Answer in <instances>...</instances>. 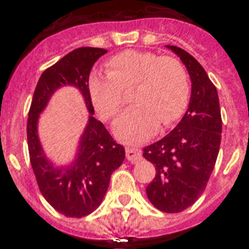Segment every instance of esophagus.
I'll return each mask as SVG.
<instances>
[{
	"label": "esophagus",
	"instance_id": "esophagus-1",
	"mask_svg": "<svg viewBox=\"0 0 249 249\" xmlns=\"http://www.w3.org/2000/svg\"><path fill=\"white\" fill-rule=\"evenodd\" d=\"M142 158V152L140 148L136 147H126V159L132 163H136Z\"/></svg>",
	"mask_w": 249,
	"mask_h": 249
}]
</instances>
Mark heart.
Wrapping results in <instances>:
<instances>
[{
  "instance_id": "heart-1",
  "label": "heart",
  "mask_w": 249,
  "mask_h": 249,
  "mask_svg": "<svg viewBox=\"0 0 249 249\" xmlns=\"http://www.w3.org/2000/svg\"><path fill=\"white\" fill-rule=\"evenodd\" d=\"M107 75L91 73L88 90L106 120L116 119L126 103L125 90L134 88L136 103L115 125L116 136L141 143L154 136L159 124L169 126L181 119L190 103L189 73L181 60L147 50H124L106 63Z\"/></svg>"
}]
</instances>
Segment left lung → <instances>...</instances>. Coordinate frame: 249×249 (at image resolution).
<instances>
[{
  "label": "left lung",
  "mask_w": 249,
  "mask_h": 249,
  "mask_svg": "<svg viewBox=\"0 0 249 249\" xmlns=\"http://www.w3.org/2000/svg\"><path fill=\"white\" fill-rule=\"evenodd\" d=\"M189 71L191 98L185 116L172 132L143 148L144 159L155 165V178L146 193L154 207L165 213L189 208L207 187L221 143L222 119L216 86L193 55L168 46Z\"/></svg>",
  "instance_id": "1"
}]
</instances>
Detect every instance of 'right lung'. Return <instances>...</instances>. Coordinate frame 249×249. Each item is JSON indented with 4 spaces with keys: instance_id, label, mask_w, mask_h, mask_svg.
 <instances>
[{
    "instance_id": "obj_1",
    "label": "right lung",
    "mask_w": 249,
    "mask_h": 249,
    "mask_svg": "<svg viewBox=\"0 0 249 249\" xmlns=\"http://www.w3.org/2000/svg\"><path fill=\"white\" fill-rule=\"evenodd\" d=\"M107 50L79 48L46 68L41 75L27 121L29 160L42 196L66 217L88 216L99 207L109 185V178L125 159V148L113 140L101 121L93 117L94 108L88 80L94 63ZM76 86L86 98L90 112L75 164L66 170L54 168L44 158L36 136L38 115L58 87Z\"/></svg>"
}]
</instances>
